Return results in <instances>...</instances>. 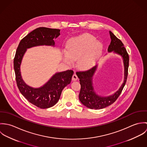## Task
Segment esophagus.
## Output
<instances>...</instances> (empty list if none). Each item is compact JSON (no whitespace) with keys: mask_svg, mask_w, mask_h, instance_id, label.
Masks as SVG:
<instances>
[{"mask_svg":"<svg viewBox=\"0 0 147 147\" xmlns=\"http://www.w3.org/2000/svg\"><path fill=\"white\" fill-rule=\"evenodd\" d=\"M72 80H74V81H76V80H77L78 79V76L76 75V74H74L73 75L72 78Z\"/></svg>","mask_w":147,"mask_h":147,"instance_id":"esophagus-1","label":"esophagus"}]
</instances>
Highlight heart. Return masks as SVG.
<instances>
[{"label":"heart","instance_id":"heart-1","mask_svg":"<svg viewBox=\"0 0 147 147\" xmlns=\"http://www.w3.org/2000/svg\"><path fill=\"white\" fill-rule=\"evenodd\" d=\"M102 44L88 34L82 35L71 40L67 46L68 53L64 54V59L68 64L78 61L81 67L87 68L93 64L101 55Z\"/></svg>","mask_w":147,"mask_h":147}]
</instances>
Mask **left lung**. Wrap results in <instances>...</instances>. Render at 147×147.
<instances>
[{
  "label": "left lung",
  "instance_id": "obj_1",
  "mask_svg": "<svg viewBox=\"0 0 147 147\" xmlns=\"http://www.w3.org/2000/svg\"><path fill=\"white\" fill-rule=\"evenodd\" d=\"M109 33L111 42L109 46L107 51L108 52L113 51L122 56L125 67L124 82L119 90L115 93L109 96L102 97L96 94L92 83V78L97 68V65L87 71L76 72V75L79 79L80 84L81 85L79 100L84 106L91 109H101L113 104L121 94L127 79L129 65L128 54L122 41L111 31H109Z\"/></svg>",
  "mask_w": 147,
  "mask_h": 147
}]
</instances>
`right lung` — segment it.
<instances>
[{"instance_id":"add662e5","label":"right lung","mask_w":147,"mask_h":147,"mask_svg":"<svg viewBox=\"0 0 147 147\" xmlns=\"http://www.w3.org/2000/svg\"><path fill=\"white\" fill-rule=\"evenodd\" d=\"M60 30L40 27L32 31L19 43L13 61L16 81L20 92L29 102L41 109L49 108L57 103L64 88L71 83L74 71L70 69L56 73L42 86L34 88L26 85L22 79L21 61L27 49L42 45L54 46V38L60 35Z\"/></svg>"}]
</instances>
